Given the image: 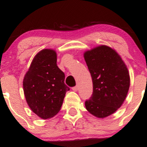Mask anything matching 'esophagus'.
Wrapping results in <instances>:
<instances>
[{
  "label": "esophagus",
  "instance_id": "34e87169",
  "mask_svg": "<svg viewBox=\"0 0 147 147\" xmlns=\"http://www.w3.org/2000/svg\"><path fill=\"white\" fill-rule=\"evenodd\" d=\"M78 85H77V86L73 87V88H72V90L75 91V92L78 91Z\"/></svg>",
  "mask_w": 147,
  "mask_h": 147
}]
</instances>
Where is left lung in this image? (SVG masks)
Here are the masks:
<instances>
[{
	"mask_svg": "<svg viewBox=\"0 0 147 147\" xmlns=\"http://www.w3.org/2000/svg\"><path fill=\"white\" fill-rule=\"evenodd\" d=\"M83 56L93 86L85 108L92 116L104 119L114 113L124 102L130 86L129 70L121 57L107 45L85 51Z\"/></svg>",
	"mask_w": 147,
	"mask_h": 147,
	"instance_id": "8db88e82",
	"label": "left lung"
}]
</instances>
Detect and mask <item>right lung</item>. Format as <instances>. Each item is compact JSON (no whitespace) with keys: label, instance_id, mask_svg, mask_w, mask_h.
Masks as SVG:
<instances>
[{"label":"right lung","instance_id":"1","mask_svg":"<svg viewBox=\"0 0 147 147\" xmlns=\"http://www.w3.org/2000/svg\"><path fill=\"white\" fill-rule=\"evenodd\" d=\"M23 88L27 104L39 118L49 119L57 114L69 88L57 65L55 49H42L35 55L24 75Z\"/></svg>","mask_w":147,"mask_h":147}]
</instances>
